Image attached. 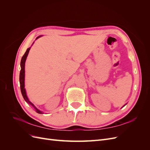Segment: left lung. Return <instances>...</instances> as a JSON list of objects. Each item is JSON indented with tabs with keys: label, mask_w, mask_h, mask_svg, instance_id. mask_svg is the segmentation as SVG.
I'll use <instances>...</instances> for the list:
<instances>
[{
	"label": "left lung",
	"mask_w": 150,
	"mask_h": 150,
	"mask_svg": "<svg viewBox=\"0 0 150 150\" xmlns=\"http://www.w3.org/2000/svg\"><path fill=\"white\" fill-rule=\"evenodd\" d=\"M125 105H126V104H125ZM122 106V107H124V106Z\"/></svg>",
	"instance_id": "8db88e82"
}]
</instances>
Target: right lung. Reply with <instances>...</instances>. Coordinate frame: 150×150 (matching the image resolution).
<instances>
[{
	"label": "right lung",
	"mask_w": 150,
	"mask_h": 150,
	"mask_svg": "<svg viewBox=\"0 0 150 150\" xmlns=\"http://www.w3.org/2000/svg\"><path fill=\"white\" fill-rule=\"evenodd\" d=\"M40 36H39V37H38L37 38H36V39H38L39 38H40ZM30 47L28 48V49H27L26 52H25V54H24V56H22V59H21V72H20V76H19V81H20V86H21V93H22V96H23L24 100L29 103V104H30V105L32 106H33L36 112H37L38 113H39V114H42V112L40 111V110H39L38 109L36 108L34 104L32 103L29 100V99L28 98V96H27V94H26V91H25V86H24V80H25V60H26V58L27 57H28V55L29 54V52L30 51Z\"/></svg>",
	"instance_id": "right-lung-1"
}]
</instances>
